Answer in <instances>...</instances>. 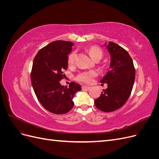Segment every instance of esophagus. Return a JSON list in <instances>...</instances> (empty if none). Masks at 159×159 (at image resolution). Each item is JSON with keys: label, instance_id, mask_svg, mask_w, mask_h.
Listing matches in <instances>:
<instances>
[{"label": "esophagus", "instance_id": "obj_1", "mask_svg": "<svg viewBox=\"0 0 159 159\" xmlns=\"http://www.w3.org/2000/svg\"><path fill=\"white\" fill-rule=\"evenodd\" d=\"M81 88H82L83 90H86V91H88L91 89L90 87H88V86H85V85H83L82 87H81Z\"/></svg>", "mask_w": 159, "mask_h": 159}]
</instances>
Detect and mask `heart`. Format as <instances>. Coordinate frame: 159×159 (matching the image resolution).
<instances>
[{
  "instance_id": "heart-1",
  "label": "heart",
  "mask_w": 159,
  "mask_h": 159,
  "mask_svg": "<svg viewBox=\"0 0 159 159\" xmlns=\"http://www.w3.org/2000/svg\"><path fill=\"white\" fill-rule=\"evenodd\" d=\"M90 56L91 58L96 60H100L102 59L103 56V53L102 51L97 46H91L89 48L88 50ZM76 56V53L75 52H72L68 56V59H67V62H68V65L69 66H72L74 64L75 58ZM97 75V73L95 71H84L81 72V73L79 74L77 76V80L78 81H81V82H83L87 84H89L92 83L93 80V78Z\"/></svg>"
}]
</instances>
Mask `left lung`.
<instances>
[{
  "label": "left lung",
  "instance_id": "1",
  "mask_svg": "<svg viewBox=\"0 0 159 159\" xmlns=\"http://www.w3.org/2000/svg\"><path fill=\"white\" fill-rule=\"evenodd\" d=\"M104 46L107 49L111 61L109 71L101 80L107 84L100 97L95 99V107L103 112H112L126 103L131 95L135 78V70L132 58L122 47L109 42Z\"/></svg>",
  "mask_w": 159,
  "mask_h": 159
}]
</instances>
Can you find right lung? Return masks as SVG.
<instances>
[{
	"label": "right lung",
	"instance_id": "add662e5",
	"mask_svg": "<svg viewBox=\"0 0 159 159\" xmlns=\"http://www.w3.org/2000/svg\"><path fill=\"white\" fill-rule=\"evenodd\" d=\"M74 44L71 42H52L37 53L33 61L30 78L32 88L41 105L48 111L57 115L69 112L72 101L81 85L71 82L68 88L61 85L63 71L68 68L67 59Z\"/></svg>",
	"mask_w": 159,
	"mask_h": 159
}]
</instances>
